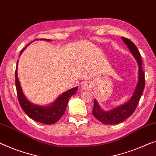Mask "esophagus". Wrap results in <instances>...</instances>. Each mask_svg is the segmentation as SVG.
<instances>
[{
  "mask_svg": "<svg viewBox=\"0 0 156 156\" xmlns=\"http://www.w3.org/2000/svg\"><path fill=\"white\" fill-rule=\"evenodd\" d=\"M82 88L83 90H88L90 88V87H89V85L87 84V83H83V84L82 85Z\"/></svg>",
  "mask_w": 156,
  "mask_h": 156,
  "instance_id": "34e87169",
  "label": "esophagus"
}]
</instances>
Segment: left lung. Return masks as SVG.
Masks as SVG:
<instances>
[{"mask_svg":"<svg viewBox=\"0 0 156 156\" xmlns=\"http://www.w3.org/2000/svg\"><path fill=\"white\" fill-rule=\"evenodd\" d=\"M122 40L126 44L129 49L130 52L137 62L139 66L138 82L133 94L128 101L125 102L122 105L117 106L110 111L103 110L96 99H94V107L92 109V114L101 122L106 125H114L122 122L125 119L132 115L135 111L136 106L140 99L143 90L145 86L144 73L142 71V61L141 59V55L137 48L132 42L124 37H122Z\"/></svg>","mask_w":156,"mask_h":156,"instance_id":"8db88e82","label":"left lung"}]
</instances>
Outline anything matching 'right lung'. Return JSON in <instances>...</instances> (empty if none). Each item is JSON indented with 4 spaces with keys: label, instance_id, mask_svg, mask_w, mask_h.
Wrapping results in <instances>:
<instances>
[{
    "label": "right lung",
    "instance_id": "obj_1",
    "mask_svg": "<svg viewBox=\"0 0 156 156\" xmlns=\"http://www.w3.org/2000/svg\"><path fill=\"white\" fill-rule=\"evenodd\" d=\"M40 40L51 41L50 39H40ZM28 45L21 51L20 55ZM17 64L18 61L17 62V68L15 71V85L16 89H17L18 100L21 107L24 112L35 121L43 123L45 125H52L57 122L64 114L69 99L77 91L78 87H73L64 92L50 105H37V104L31 103V101L28 100L22 91V87H21L17 77Z\"/></svg>",
    "mask_w": 156,
    "mask_h": 156
}]
</instances>
